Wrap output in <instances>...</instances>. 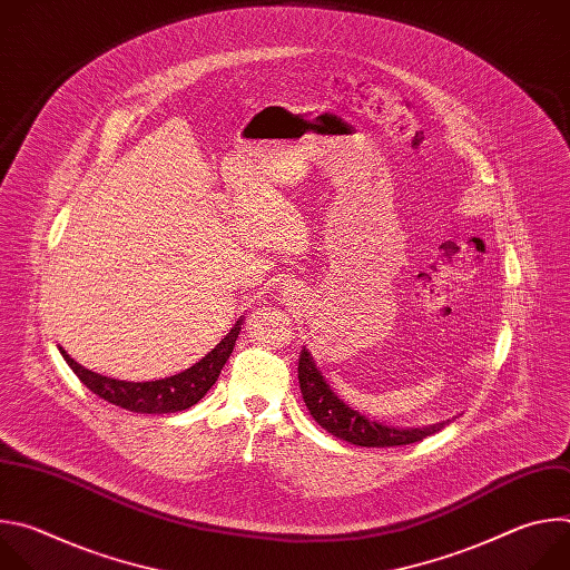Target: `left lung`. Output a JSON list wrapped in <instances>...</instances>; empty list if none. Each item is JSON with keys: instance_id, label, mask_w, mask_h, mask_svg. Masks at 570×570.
I'll list each match as a JSON object with an SVG mask.
<instances>
[{"instance_id": "1", "label": "left lung", "mask_w": 570, "mask_h": 570, "mask_svg": "<svg viewBox=\"0 0 570 570\" xmlns=\"http://www.w3.org/2000/svg\"><path fill=\"white\" fill-rule=\"evenodd\" d=\"M297 379L302 399L311 417L338 440H345L356 446H401L420 442L438 431H442L446 422L422 426V429H399V426H385L381 422H374L365 417L363 413L354 411L350 403H345L332 387L324 381L322 372L317 370L311 352L304 347L299 352V365H297Z\"/></svg>"}]
</instances>
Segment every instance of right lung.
<instances>
[{
	"instance_id": "right-lung-1",
	"label": "right lung",
	"mask_w": 570,
	"mask_h": 570,
	"mask_svg": "<svg viewBox=\"0 0 570 570\" xmlns=\"http://www.w3.org/2000/svg\"><path fill=\"white\" fill-rule=\"evenodd\" d=\"M240 322L243 317L236 320V324L227 332V336L203 361H198L196 365H191L180 374L157 379V381L132 383V381L110 379L92 370H86L83 365H78L62 347H60V354L71 367V372L80 379V383L88 385L104 401L115 403L119 409H126L130 413H148V415L178 413V411L191 409V405L198 403L207 394V390L216 383L223 365L227 363L234 350V343L240 332Z\"/></svg>"
}]
</instances>
